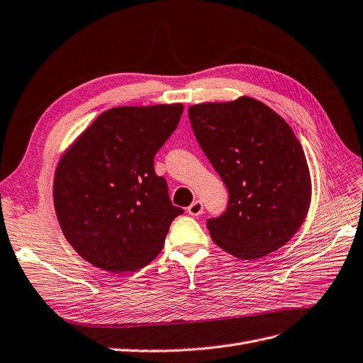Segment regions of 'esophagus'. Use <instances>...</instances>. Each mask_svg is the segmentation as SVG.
Listing matches in <instances>:
<instances>
[{
	"instance_id": "obj_1",
	"label": "esophagus",
	"mask_w": 363,
	"mask_h": 363,
	"mask_svg": "<svg viewBox=\"0 0 363 363\" xmlns=\"http://www.w3.org/2000/svg\"><path fill=\"white\" fill-rule=\"evenodd\" d=\"M201 212H203V203L199 201V200H195V201L188 207V213L192 215V216H199V215H201Z\"/></svg>"
}]
</instances>
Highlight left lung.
I'll return each mask as SVG.
<instances>
[{"mask_svg":"<svg viewBox=\"0 0 363 363\" xmlns=\"http://www.w3.org/2000/svg\"><path fill=\"white\" fill-rule=\"evenodd\" d=\"M194 135L228 191L225 211L207 219L218 247L259 259L283 247L304 223L311 174L286 121L242 96L189 107Z\"/></svg>","mask_w":363,"mask_h":363,"instance_id":"obj_1","label":"left lung"}]
</instances>
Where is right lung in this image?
<instances>
[{
	"label": "right lung",
	"instance_id": "obj_1",
	"mask_svg": "<svg viewBox=\"0 0 363 363\" xmlns=\"http://www.w3.org/2000/svg\"><path fill=\"white\" fill-rule=\"evenodd\" d=\"M182 113V104L111 108L59 162V224L74 250L96 268L127 272L145 267L183 213L155 171V156Z\"/></svg>",
	"mask_w": 363,
	"mask_h": 363
}]
</instances>
